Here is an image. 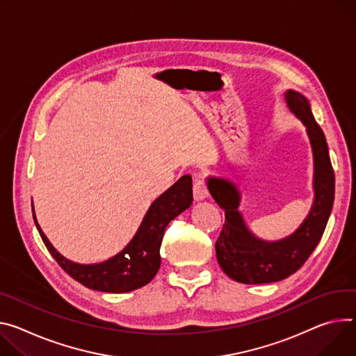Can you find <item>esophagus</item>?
I'll return each mask as SVG.
<instances>
[{
	"label": "esophagus",
	"instance_id": "esophagus-1",
	"mask_svg": "<svg viewBox=\"0 0 356 356\" xmlns=\"http://www.w3.org/2000/svg\"><path fill=\"white\" fill-rule=\"evenodd\" d=\"M209 196V190L203 179L197 177L195 179V183H193V197H195L196 202L204 200Z\"/></svg>",
	"mask_w": 356,
	"mask_h": 356
}]
</instances>
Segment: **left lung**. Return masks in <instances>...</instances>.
Wrapping results in <instances>:
<instances>
[{
  "label": "left lung",
  "mask_w": 356,
  "mask_h": 356,
  "mask_svg": "<svg viewBox=\"0 0 356 356\" xmlns=\"http://www.w3.org/2000/svg\"><path fill=\"white\" fill-rule=\"evenodd\" d=\"M285 102L288 109L305 124L314 154V204L293 234L278 241L257 238L247 229L238 211L241 196L237 186L229 179L207 177L210 195L225 216L216 241L217 261L222 271L237 282H277L294 274L318 245L332 211L335 176L325 135L315 122L304 95L289 89L285 92Z\"/></svg>",
  "instance_id": "obj_1"
}]
</instances>
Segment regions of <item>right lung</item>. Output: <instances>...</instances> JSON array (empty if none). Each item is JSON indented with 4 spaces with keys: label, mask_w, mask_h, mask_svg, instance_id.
Masks as SVG:
<instances>
[{
    "label": "right lung",
    "mask_w": 356,
    "mask_h": 356,
    "mask_svg": "<svg viewBox=\"0 0 356 356\" xmlns=\"http://www.w3.org/2000/svg\"><path fill=\"white\" fill-rule=\"evenodd\" d=\"M191 176L180 177L149 207L139 230L120 252L98 264H78L62 257L49 243L35 217L40 236L60 268L82 285L102 293H129L149 284L160 268V245L168 224L191 206Z\"/></svg>",
    "instance_id": "add662e5"
}]
</instances>
